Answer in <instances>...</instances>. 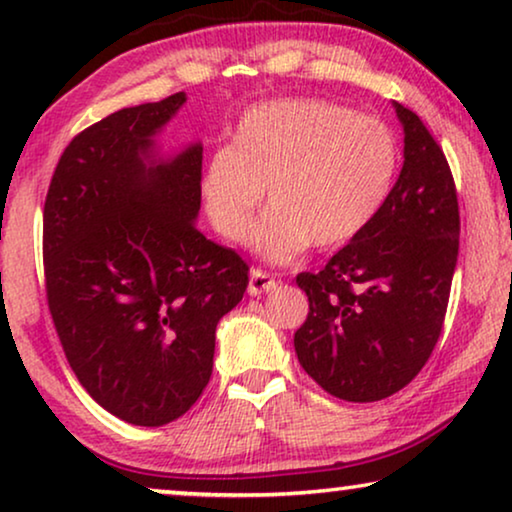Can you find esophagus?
Masks as SVG:
<instances>
[{
	"instance_id": "esophagus-1",
	"label": "esophagus",
	"mask_w": 512,
	"mask_h": 512,
	"mask_svg": "<svg viewBox=\"0 0 512 512\" xmlns=\"http://www.w3.org/2000/svg\"><path fill=\"white\" fill-rule=\"evenodd\" d=\"M277 286V279L275 277H270L268 272H263V270H251V275H249V296H261V293H268V291H272Z\"/></svg>"
}]
</instances>
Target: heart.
<instances>
[{
	"label": "heart",
	"instance_id": "obj_1",
	"mask_svg": "<svg viewBox=\"0 0 512 512\" xmlns=\"http://www.w3.org/2000/svg\"><path fill=\"white\" fill-rule=\"evenodd\" d=\"M401 165L394 130L326 100H277L242 116L233 144L207 158L200 200L223 240L249 237L263 195L272 207L251 244L270 263L359 237L387 205Z\"/></svg>",
	"mask_w": 512,
	"mask_h": 512
}]
</instances>
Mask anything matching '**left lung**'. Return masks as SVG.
Returning a JSON list of instances; mask_svg holds the SVG:
<instances>
[{"instance_id":"left-lung-1","label":"left lung","mask_w":512,"mask_h":512,"mask_svg":"<svg viewBox=\"0 0 512 512\" xmlns=\"http://www.w3.org/2000/svg\"><path fill=\"white\" fill-rule=\"evenodd\" d=\"M403 170L377 219L326 268L300 272L310 312L293 335L300 366L335 398L382 401L415 380L436 347L459 254V202L445 153L415 111Z\"/></svg>"}]
</instances>
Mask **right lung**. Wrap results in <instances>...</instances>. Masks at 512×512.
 <instances>
[{
  "label": "right lung",
  "mask_w": 512,
  "mask_h": 512,
  "mask_svg": "<svg viewBox=\"0 0 512 512\" xmlns=\"http://www.w3.org/2000/svg\"><path fill=\"white\" fill-rule=\"evenodd\" d=\"M186 93L79 132L44 205L46 298L81 387L135 426L191 410L214 366L216 324L249 265L195 228L202 144L160 158L153 137Z\"/></svg>",
  "instance_id": "add662e5"
}]
</instances>
